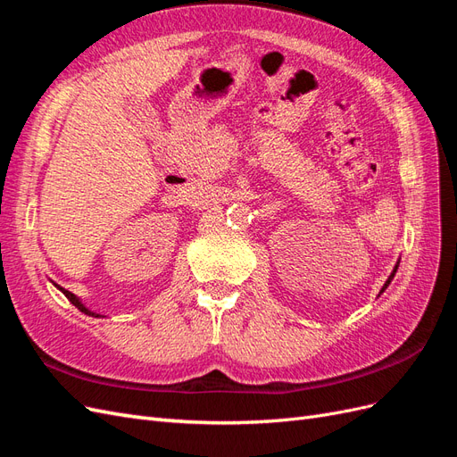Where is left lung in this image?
<instances>
[{"label":"left lung","mask_w":457,"mask_h":457,"mask_svg":"<svg viewBox=\"0 0 457 457\" xmlns=\"http://www.w3.org/2000/svg\"><path fill=\"white\" fill-rule=\"evenodd\" d=\"M395 272H396V270H395ZM395 272H393V274H391V276H389V280H386V284H385V286H383V289H385V287H386V286H389V282H391V280H393V276H395ZM383 289H381V292H383Z\"/></svg>","instance_id":"obj_1"}]
</instances>
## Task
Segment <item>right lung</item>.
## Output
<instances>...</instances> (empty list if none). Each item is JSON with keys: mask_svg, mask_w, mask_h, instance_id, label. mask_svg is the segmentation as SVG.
<instances>
[{"mask_svg": "<svg viewBox=\"0 0 457 457\" xmlns=\"http://www.w3.org/2000/svg\"><path fill=\"white\" fill-rule=\"evenodd\" d=\"M62 289V287H61ZM62 294L68 297V299H71V303H72V305H76L81 312H86V314H91V316H95V312H91V311H87L84 305H81V303L76 299V295L74 294H71V292H68V289H62ZM96 316H99V314H96Z\"/></svg>", "mask_w": 457, "mask_h": 457, "instance_id": "1", "label": "right lung"}]
</instances>
